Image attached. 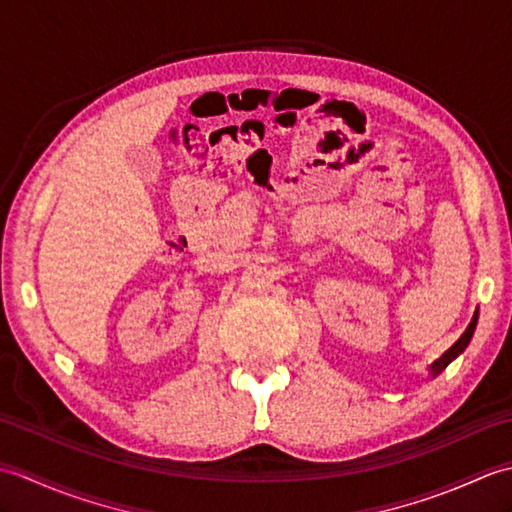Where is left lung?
<instances>
[{
    "mask_svg": "<svg viewBox=\"0 0 512 512\" xmlns=\"http://www.w3.org/2000/svg\"><path fill=\"white\" fill-rule=\"evenodd\" d=\"M477 317H480V310H475V314H473V319H471V323H469V328L464 330V334L460 336L458 341H455L447 352H444L438 361H433L431 365H429V378H436V376H440L444 369L449 367V363H453L455 358H458L466 347H469V343H471V339H473V334H475V328H477Z\"/></svg>",
    "mask_w": 512,
    "mask_h": 512,
    "instance_id": "obj_1",
    "label": "left lung"
}]
</instances>
